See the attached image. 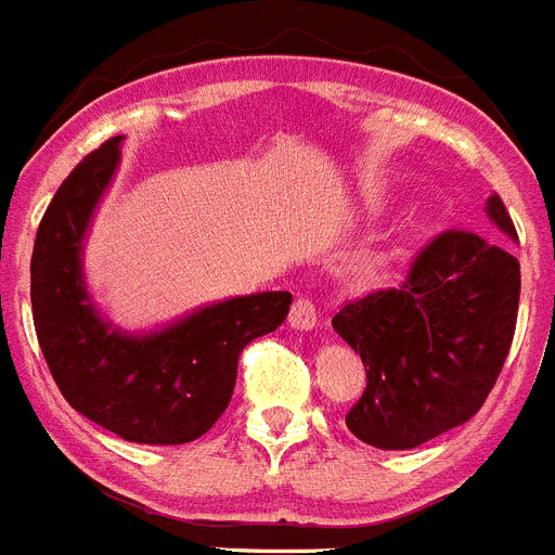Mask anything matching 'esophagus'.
<instances>
[{
  "label": "esophagus",
  "mask_w": 555,
  "mask_h": 555,
  "mask_svg": "<svg viewBox=\"0 0 555 555\" xmlns=\"http://www.w3.org/2000/svg\"><path fill=\"white\" fill-rule=\"evenodd\" d=\"M288 323L297 331H311L317 325V306L309 300V297H300L295 300L292 311H288Z\"/></svg>",
  "instance_id": "obj_1"
}]
</instances>
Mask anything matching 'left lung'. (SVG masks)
Returning <instances> with one entry per match:
<instances>
[{"instance_id":"obj_1","label":"left lung","mask_w":555,"mask_h":555,"mask_svg":"<svg viewBox=\"0 0 555 555\" xmlns=\"http://www.w3.org/2000/svg\"><path fill=\"white\" fill-rule=\"evenodd\" d=\"M489 216L511 238L503 198ZM519 311V260L472 230H443L404 281L345 302L331 320L367 373L345 424L376 449H413L466 424L489 399Z\"/></svg>"}]
</instances>
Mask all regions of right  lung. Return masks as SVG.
<instances>
[{
    "label": "right lung",
    "mask_w": 555,
    "mask_h": 555,
    "mask_svg": "<svg viewBox=\"0 0 555 555\" xmlns=\"http://www.w3.org/2000/svg\"><path fill=\"white\" fill-rule=\"evenodd\" d=\"M112 137L61 182L36 232L33 325L61 396L73 410L134 443H191L227 410L246 345L283 325L288 292L232 297L149 336L112 331L94 311L80 246L117 168Z\"/></svg>",
    "instance_id": "obj_1"
}]
</instances>
